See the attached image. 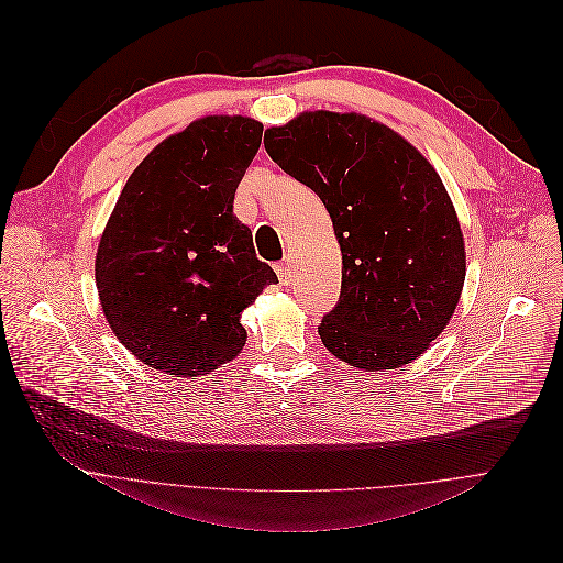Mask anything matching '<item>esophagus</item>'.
<instances>
[{
  "label": "esophagus",
  "instance_id": "esophagus-1",
  "mask_svg": "<svg viewBox=\"0 0 563 563\" xmlns=\"http://www.w3.org/2000/svg\"><path fill=\"white\" fill-rule=\"evenodd\" d=\"M277 275H279L282 284H288V279H291V263H288V261L277 263Z\"/></svg>",
  "mask_w": 563,
  "mask_h": 563
}]
</instances>
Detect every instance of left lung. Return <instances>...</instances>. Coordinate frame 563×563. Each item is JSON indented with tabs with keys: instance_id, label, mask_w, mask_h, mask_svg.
<instances>
[{
	"instance_id": "1",
	"label": "left lung",
	"mask_w": 563,
	"mask_h": 563,
	"mask_svg": "<svg viewBox=\"0 0 563 563\" xmlns=\"http://www.w3.org/2000/svg\"><path fill=\"white\" fill-rule=\"evenodd\" d=\"M265 150L317 192L343 253L321 343L354 368L411 364L446 329L465 284L463 232L434 166L356 112H305L267 129Z\"/></svg>"
}]
</instances>
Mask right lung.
<instances>
[{"mask_svg":"<svg viewBox=\"0 0 563 563\" xmlns=\"http://www.w3.org/2000/svg\"><path fill=\"white\" fill-rule=\"evenodd\" d=\"M261 139L249 117L197 119L139 164L100 236L96 286L110 329L168 376H201L236 356L242 312L277 284L232 213Z\"/></svg>","mask_w":563,"mask_h":563,"instance_id":"right-lung-1","label":"right lung"}]
</instances>
